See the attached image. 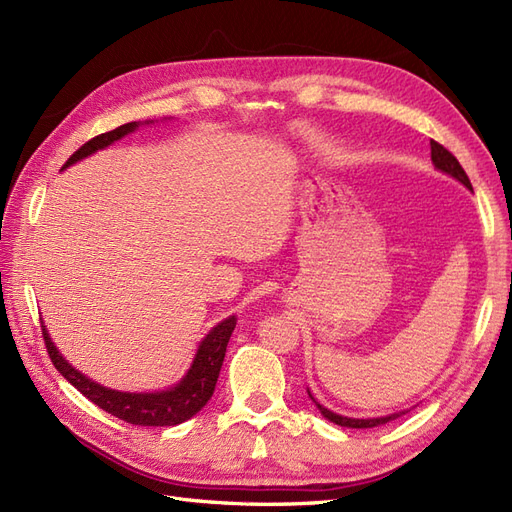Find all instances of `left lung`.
<instances>
[{"mask_svg":"<svg viewBox=\"0 0 512 512\" xmlns=\"http://www.w3.org/2000/svg\"><path fill=\"white\" fill-rule=\"evenodd\" d=\"M431 162H433V166H436V170H440V173H444V175H448V177H453V179H457L461 185H466L468 190H472V183H470V179H468V175H466V170L461 168V164L457 162V158L453 156L451 151L448 149H444L440 143H436V141H431ZM307 395H309V399L314 401V406L320 410V414L327 418V421H331V423H335V425H339V427H350V429H369V427H378V425H384V423H391V421H395V418H399L401 414H406V412H410V410H399V412H393V414H386V416H374V418H352V416H344V414H337V412H333V410H329V408H324L320 401L312 395V391L307 389Z\"/></svg>","mask_w":512,"mask_h":512,"instance_id":"left-lung-1","label":"left lung"}]
</instances>
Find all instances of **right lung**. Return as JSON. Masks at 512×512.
<instances>
[{"instance_id": "right-lung-1", "label": "right lung", "mask_w": 512, "mask_h": 512, "mask_svg": "<svg viewBox=\"0 0 512 512\" xmlns=\"http://www.w3.org/2000/svg\"><path fill=\"white\" fill-rule=\"evenodd\" d=\"M149 123L153 121H132V123H126V126H119L111 132L91 138V141L85 143L79 151L72 153L70 160L61 170H66L68 166L94 156L96 151L111 147L113 143L121 141L123 136H128L143 126H149ZM235 324H237V318L228 316L215 324V327H211V331L200 339L188 371H185V376L177 384L168 386V389H162V391H145V393L117 391V389H111V386H104L96 380H91L89 376L83 374V371L72 367V363L64 359V354L57 350L44 324H42V333H44L46 350H49L51 361L57 367L59 374L64 376L74 389H79L89 401H94L98 408L132 425L173 427V425L185 423L188 418H192L196 412H200L207 406V401L215 391V382H218L228 339L232 331H235Z\"/></svg>"}]
</instances>
